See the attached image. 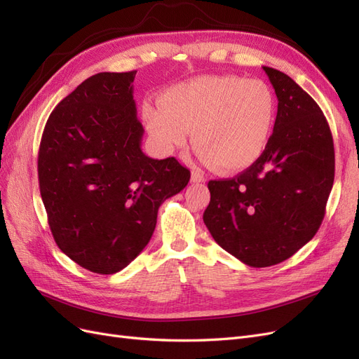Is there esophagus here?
Listing matches in <instances>:
<instances>
[{
  "instance_id": "34e87169",
  "label": "esophagus",
  "mask_w": 359,
  "mask_h": 359,
  "mask_svg": "<svg viewBox=\"0 0 359 359\" xmlns=\"http://www.w3.org/2000/svg\"><path fill=\"white\" fill-rule=\"evenodd\" d=\"M191 181H193V182H203V181H205V177L202 175L201 172L193 170V172H191Z\"/></svg>"
}]
</instances>
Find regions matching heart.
Instances as JSON below:
<instances>
[{"instance_id":"heart-1","label":"heart","mask_w":359,"mask_h":359,"mask_svg":"<svg viewBox=\"0 0 359 359\" xmlns=\"http://www.w3.org/2000/svg\"><path fill=\"white\" fill-rule=\"evenodd\" d=\"M276 99L259 79L205 74L170 86L161 104L147 103L144 121L165 151L193 145L201 161L222 172L252 166L264 154L273 132Z\"/></svg>"}]
</instances>
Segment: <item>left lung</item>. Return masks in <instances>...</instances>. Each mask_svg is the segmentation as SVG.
<instances>
[{
    "instance_id": "8db88e82",
    "label": "left lung",
    "mask_w": 359,
    "mask_h": 359,
    "mask_svg": "<svg viewBox=\"0 0 359 359\" xmlns=\"http://www.w3.org/2000/svg\"><path fill=\"white\" fill-rule=\"evenodd\" d=\"M278 106L273 135L240 175L208 182L203 223L243 264L283 262L316 235L334 182V144L320 107L287 74L262 67Z\"/></svg>"
}]
</instances>
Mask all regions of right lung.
Wrapping results in <instances>:
<instances>
[{
  "label": "right lung",
  "mask_w": 359,
  "mask_h": 359,
  "mask_svg": "<svg viewBox=\"0 0 359 359\" xmlns=\"http://www.w3.org/2000/svg\"><path fill=\"white\" fill-rule=\"evenodd\" d=\"M136 70L97 73L48 118L39 186L64 255L97 274H115L142 252L166 199L189 184L177 158H151L133 99Z\"/></svg>",
  "instance_id": "add662e5"
}]
</instances>
